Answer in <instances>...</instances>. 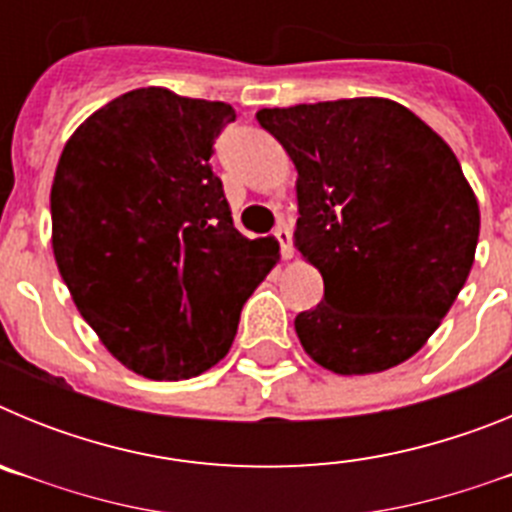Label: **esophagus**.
Masks as SVG:
<instances>
[{
  "mask_svg": "<svg viewBox=\"0 0 512 512\" xmlns=\"http://www.w3.org/2000/svg\"><path fill=\"white\" fill-rule=\"evenodd\" d=\"M274 238L279 241V248H282L284 259H292L295 256V248H292V230H289L287 223H279L274 228Z\"/></svg>",
  "mask_w": 512,
  "mask_h": 512,
  "instance_id": "1",
  "label": "esophagus"
}]
</instances>
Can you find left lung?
I'll return each mask as SVG.
<instances>
[{
	"label": "left lung",
	"instance_id": "1",
	"mask_svg": "<svg viewBox=\"0 0 512 512\" xmlns=\"http://www.w3.org/2000/svg\"><path fill=\"white\" fill-rule=\"evenodd\" d=\"M297 169V251L325 295L295 318L312 361L377 374L441 325L474 264L479 205L454 151L382 97L259 110Z\"/></svg>",
	"mask_w": 512,
	"mask_h": 512
}]
</instances>
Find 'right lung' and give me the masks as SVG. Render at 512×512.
<instances>
[{
	"mask_svg": "<svg viewBox=\"0 0 512 512\" xmlns=\"http://www.w3.org/2000/svg\"><path fill=\"white\" fill-rule=\"evenodd\" d=\"M235 110L133 89L81 122L51 187L53 256L81 318L120 364L189 379L228 354L243 302L279 261L233 225L212 143Z\"/></svg>",
	"mask_w": 512,
	"mask_h": 512,
	"instance_id": "add662e5",
	"label": "right lung"
}]
</instances>
